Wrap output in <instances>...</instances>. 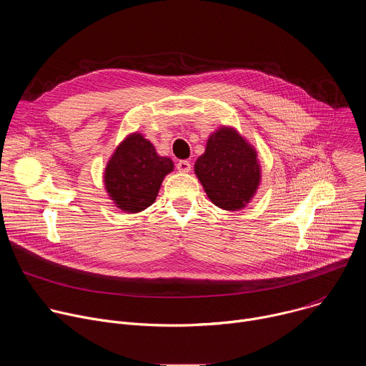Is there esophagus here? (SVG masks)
I'll list each match as a JSON object with an SVG mask.
<instances>
[{
  "instance_id": "1",
  "label": "esophagus",
  "mask_w": 366,
  "mask_h": 366,
  "mask_svg": "<svg viewBox=\"0 0 366 366\" xmlns=\"http://www.w3.org/2000/svg\"><path fill=\"white\" fill-rule=\"evenodd\" d=\"M177 168H178V171L182 172V174H188V172L191 171V164H189L188 161H179V162L177 164Z\"/></svg>"
}]
</instances>
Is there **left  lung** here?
<instances>
[{"mask_svg":"<svg viewBox=\"0 0 366 366\" xmlns=\"http://www.w3.org/2000/svg\"><path fill=\"white\" fill-rule=\"evenodd\" d=\"M194 172L207 197L226 212L244 208L262 179L256 149L230 126H222L208 136Z\"/></svg>","mask_w":366,"mask_h":366,"instance_id":"8db88e82","label":"left lung"}]
</instances>
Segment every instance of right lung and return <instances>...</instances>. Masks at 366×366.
Listing matches in <instances>:
<instances>
[{"label":"right lung","mask_w":366,"mask_h":366,"mask_svg":"<svg viewBox=\"0 0 366 366\" xmlns=\"http://www.w3.org/2000/svg\"><path fill=\"white\" fill-rule=\"evenodd\" d=\"M172 171V159L159 156L150 140L134 132L119 143L102 178L116 207L124 213L136 214L154 202L164 178Z\"/></svg>","instance_id":"obj_1"}]
</instances>
